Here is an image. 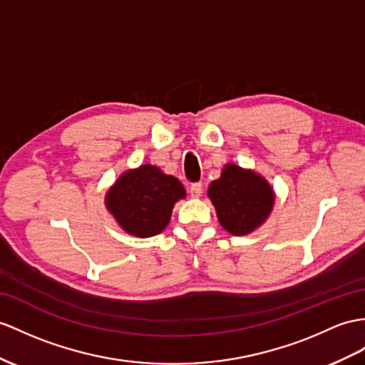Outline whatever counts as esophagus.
Returning a JSON list of instances; mask_svg holds the SVG:
<instances>
[{
	"mask_svg": "<svg viewBox=\"0 0 365 365\" xmlns=\"http://www.w3.org/2000/svg\"><path fill=\"white\" fill-rule=\"evenodd\" d=\"M202 193V184L201 182H193L190 185V197L192 198H200Z\"/></svg>",
	"mask_w": 365,
	"mask_h": 365,
	"instance_id": "1",
	"label": "esophagus"
}]
</instances>
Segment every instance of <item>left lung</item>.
<instances>
[{
	"instance_id": "obj_1",
	"label": "left lung",
	"mask_w": 365,
	"mask_h": 365,
	"mask_svg": "<svg viewBox=\"0 0 365 365\" xmlns=\"http://www.w3.org/2000/svg\"><path fill=\"white\" fill-rule=\"evenodd\" d=\"M207 197L215 206L220 225L232 235H247L260 227L274 206V190L259 173L226 164L212 181Z\"/></svg>"
}]
</instances>
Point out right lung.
Listing matches in <instances>:
<instances>
[{"label":"right lung","instance_id":"obj_1","mask_svg":"<svg viewBox=\"0 0 365 365\" xmlns=\"http://www.w3.org/2000/svg\"><path fill=\"white\" fill-rule=\"evenodd\" d=\"M182 198L185 189L175 176L144 164L118 178L106 192L105 206L127 234L148 238L163 232L175 202Z\"/></svg>","mask_w":365,"mask_h":365}]
</instances>
